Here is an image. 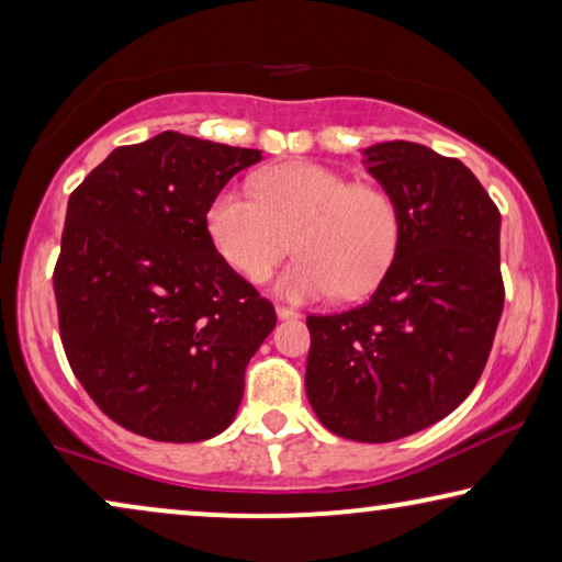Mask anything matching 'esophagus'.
Masks as SVG:
<instances>
[{"instance_id": "34e87169", "label": "esophagus", "mask_w": 562, "mask_h": 562, "mask_svg": "<svg viewBox=\"0 0 562 562\" xmlns=\"http://www.w3.org/2000/svg\"><path fill=\"white\" fill-rule=\"evenodd\" d=\"M276 314H279V319H299V312L289 310V306H276Z\"/></svg>"}]
</instances>
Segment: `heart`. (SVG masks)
Instances as JSON below:
<instances>
[{
  "instance_id": "heart-1",
  "label": "heart",
  "mask_w": 562,
  "mask_h": 562,
  "mask_svg": "<svg viewBox=\"0 0 562 562\" xmlns=\"http://www.w3.org/2000/svg\"><path fill=\"white\" fill-rule=\"evenodd\" d=\"M206 227L220 256L252 283L268 279L296 235L299 260L276 281L286 302L371 294L402 240V214L389 191L312 160L266 171L258 194L222 189Z\"/></svg>"
}]
</instances>
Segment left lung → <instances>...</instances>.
Segmentation results:
<instances>
[{
  "mask_svg": "<svg viewBox=\"0 0 562 562\" xmlns=\"http://www.w3.org/2000/svg\"><path fill=\"white\" fill-rule=\"evenodd\" d=\"M363 156L394 196L402 240L371 302L306 317V398L329 432L391 442L458 409L486 368L504 310L502 214L471 168L427 145Z\"/></svg>",
  "mask_w": 562,
  "mask_h": 562,
  "instance_id": "left-lung-1",
  "label": "left lung"
}]
</instances>
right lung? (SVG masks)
Here are the masks:
<instances>
[{
  "mask_svg": "<svg viewBox=\"0 0 562 562\" xmlns=\"http://www.w3.org/2000/svg\"><path fill=\"white\" fill-rule=\"evenodd\" d=\"M260 150L166 130L114 148L68 196L53 271L68 363L106 417L158 442L235 419L273 304L214 248L206 212Z\"/></svg>",
  "mask_w": 562,
  "mask_h": 562,
  "instance_id": "right-lung-1",
  "label": "right lung"
}]
</instances>
